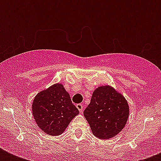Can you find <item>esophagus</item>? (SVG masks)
Returning <instances> with one entry per match:
<instances>
[{"label":"esophagus","instance_id":"34e87169","mask_svg":"<svg viewBox=\"0 0 161 161\" xmlns=\"http://www.w3.org/2000/svg\"><path fill=\"white\" fill-rule=\"evenodd\" d=\"M76 107H77V108L79 110V112H80V113L83 112V104H81V103H78V104L76 105Z\"/></svg>","mask_w":161,"mask_h":161}]
</instances>
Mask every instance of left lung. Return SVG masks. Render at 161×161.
<instances>
[{"mask_svg":"<svg viewBox=\"0 0 161 161\" xmlns=\"http://www.w3.org/2000/svg\"><path fill=\"white\" fill-rule=\"evenodd\" d=\"M83 114L93 135L101 140H107L118 135L125 127L129 117V105L122 94L109 86H103L93 92Z\"/></svg>","mask_w":161,"mask_h":161,"instance_id":"8db88e82","label":"left lung"}]
</instances>
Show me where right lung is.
Segmentation results:
<instances>
[{
  "instance_id": "obj_1",
  "label": "right lung",
  "mask_w": 161,
  "mask_h": 161,
  "mask_svg": "<svg viewBox=\"0 0 161 161\" xmlns=\"http://www.w3.org/2000/svg\"><path fill=\"white\" fill-rule=\"evenodd\" d=\"M78 113L61 83L37 93L32 103L36 123L42 131L53 136L61 135Z\"/></svg>"
}]
</instances>
